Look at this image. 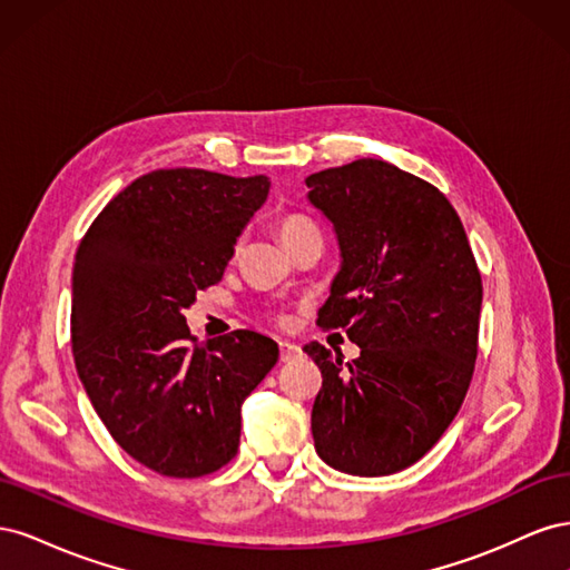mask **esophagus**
Masks as SVG:
<instances>
[{"label": "esophagus", "instance_id": "1", "mask_svg": "<svg viewBox=\"0 0 570 570\" xmlns=\"http://www.w3.org/2000/svg\"><path fill=\"white\" fill-rule=\"evenodd\" d=\"M278 347H281V361H295L302 354L297 344H292V342H281Z\"/></svg>", "mask_w": 570, "mask_h": 570}]
</instances>
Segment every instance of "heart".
I'll list each match as a JSON object with an SVG mask.
<instances>
[{"mask_svg": "<svg viewBox=\"0 0 570 570\" xmlns=\"http://www.w3.org/2000/svg\"><path fill=\"white\" fill-rule=\"evenodd\" d=\"M308 230H316V226L308 218L299 216V214H289V216H283L278 220V235L285 245H289L292 239H297L299 235L308 233Z\"/></svg>", "mask_w": 570, "mask_h": 570, "instance_id": "heart-1", "label": "heart"}]
</instances>
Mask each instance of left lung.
<instances>
[{
  "instance_id": "8db88e82",
  "label": "left lung",
  "mask_w": 570,
  "mask_h": 570,
  "mask_svg": "<svg viewBox=\"0 0 570 570\" xmlns=\"http://www.w3.org/2000/svg\"><path fill=\"white\" fill-rule=\"evenodd\" d=\"M306 187L342 252L316 325L342 327L361 350L342 366L318 342L304 347L323 375L314 446L342 473L404 471L433 450L471 385L482 304L475 256L450 199L387 161L325 168Z\"/></svg>"
}]
</instances>
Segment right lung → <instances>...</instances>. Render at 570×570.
Segmentation results:
<instances>
[{"instance_id":"1","label":"right lung","mask_w":570,"mask_h":570,"mask_svg":"<svg viewBox=\"0 0 570 570\" xmlns=\"http://www.w3.org/2000/svg\"><path fill=\"white\" fill-rule=\"evenodd\" d=\"M268 178L159 168L118 193L80 239L71 347L85 392L124 452L168 478L223 469L239 404L278 361L252 331L209 342L183 312L223 278Z\"/></svg>"}]
</instances>
